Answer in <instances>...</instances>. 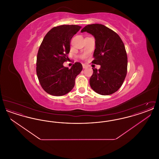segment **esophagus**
Returning a JSON list of instances; mask_svg holds the SVG:
<instances>
[{"label":"esophagus","mask_w":159,"mask_h":159,"mask_svg":"<svg viewBox=\"0 0 159 159\" xmlns=\"http://www.w3.org/2000/svg\"><path fill=\"white\" fill-rule=\"evenodd\" d=\"M82 66H83V68H87V67H88V66H87V65H86V64H83V65H82Z\"/></svg>","instance_id":"34e87169"}]
</instances>
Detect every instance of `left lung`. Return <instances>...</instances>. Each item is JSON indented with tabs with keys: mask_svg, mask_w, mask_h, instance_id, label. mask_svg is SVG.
<instances>
[{
	"mask_svg": "<svg viewBox=\"0 0 159 159\" xmlns=\"http://www.w3.org/2000/svg\"><path fill=\"white\" fill-rule=\"evenodd\" d=\"M84 31L95 37L92 62L101 66L99 70L93 68L91 88L100 95H111L121 87L127 74L128 57L124 43L115 31L102 24L88 25L81 30Z\"/></svg>",
	"mask_w": 159,
	"mask_h": 159,
	"instance_id": "8db88e82",
	"label": "left lung"
}]
</instances>
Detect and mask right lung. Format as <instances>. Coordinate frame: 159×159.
Wrapping results in <instances>:
<instances>
[{"instance_id": "1", "label": "right lung", "mask_w": 159, "mask_h": 159, "mask_svg": "<svg viewBox=\"0 0 159 159\" xmlns=\"http://www.w3.org/2000/svg\"><path fill=\"white\" fill-rule=\"evenodd\" d=\"M81 29L77 25H62L48 32L39 47L36 73L43 90L53 96L66 95L74 88L75 79L82 70L76 62L71 68L63 66L68 60L73 36Z\"/></svg>"}]
</instances>
